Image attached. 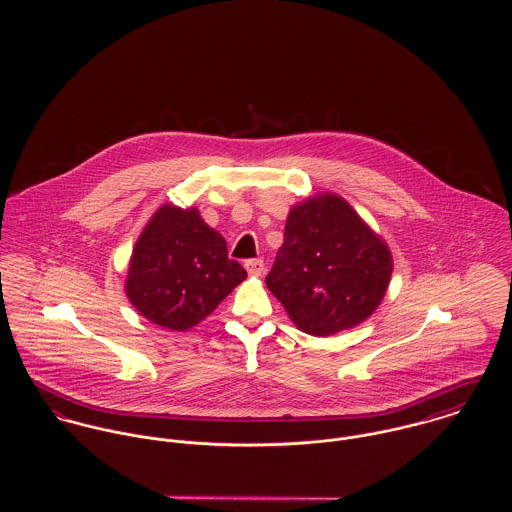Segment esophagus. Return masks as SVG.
I'll return each instance as SVG.
<instances>
[{
    "label": "esophagus",
    "instance_id": "obj_1",
    "mask_svg": "<svg viewBox=\"0 0 512 512\" xmlns=\"http://www.w3.org/2000/svg\"><path fill=\"white\" fill-rule=\"evenodd\" d=\"M246 270H248V274L254 276V278L262 276V272H264V260H262V258H252V260H248V262H246Z\"/></svg>",
    "mask_w": 512,
    "mask_h": 512
}]
</instances>
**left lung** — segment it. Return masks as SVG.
Listing matches in <instances>:
<instances>
[{
	"label": "left lung",
	"mask_w": 512,
	"mask_h": 512,
	"mask_svg": "<svg viewBox=\"0 0 512 512\" xmlns=\"http://www.w3.org/2000/svg\"><path fill=\"white\" fill-rule=\"evenodd\" d=\"M390 274L388 246L347 201L319 195L293 207L266 286L301 331L327 337L365 321Z\"/></svg>",
	"instance_id": "obj_1"
}]
</instances>
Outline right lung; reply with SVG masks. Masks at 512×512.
Wrapping results in <instances>:
<instances>
[{"label":"right lung","instance_id":"add662e5","mask_svg":"<svg viewBox=\"0 0 512 512\" xmlns=\"http://www.w3.org/2000/svg\"><path fill=\"white\" fill-rule=\"evenodd\" d=\"M246 270L228 258L226 240L197 209L161 207L136 242L126 293L155 325L185 331L244 282Z\"/></svg>","mask_w":512,"mask_h":512}]
</instances>
